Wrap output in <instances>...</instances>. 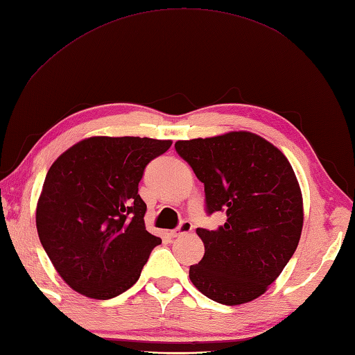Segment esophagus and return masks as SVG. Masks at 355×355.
I'll list each match as a JSON object with an SVG mask.
<instances>
[{"label": "esophagus", "mask_w": 355, "mask_h": 355, "mask_svg": "<svg viewBox=\"0 0 355 355\" xmlns=\"http://www.w3.org/2000/svg\"><path fill=\"white\" fill-rule=\"evenodd\" d=\"M191 231H193V223L188 222V220H184V222H180V225L173 230L170 234L173 237H178V236H182V234H187V233H191Z\"/></svg>", "instance_id": "1"}]
</instances>
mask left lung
Here are the masks:
<instances>
[{"mask_svg":"<svg viewBox=\"0 0 355 355\" xmlns=\"http://www.w3.org/2000/svg\"><path fill=\"white\" fill-rule=\"evenodd\" d=\"M175 148L205 187L207 213L227 216L219 228L196 230L205 254L190 266V280L223 305L257 299L300 241L303 199L291 164L250 132L178 141Z\"/></svg>","mask_w":355,"mask_h":355,"instance_id":"1","label":"left lung"}]
</instances>
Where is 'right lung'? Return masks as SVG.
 Wrapping results in <instances>:
<instances>
[{"label": "right lung", "instance_id": "1", "mask_svg": "<svg viewBox=\"0 0 355 355\" xmlns=\"http://www.w3.org/2000/svg\"><path fill=\"white\" fill-rule=\"evenodd\" d=\"M171 141L93 136L49 168L36 230L55 270L76 293L107 300L133 286L161 237L146 230L137 194L147 164Z\"/></svg>", "mask_w": 355, "mask_h": 355}]
</instances>
